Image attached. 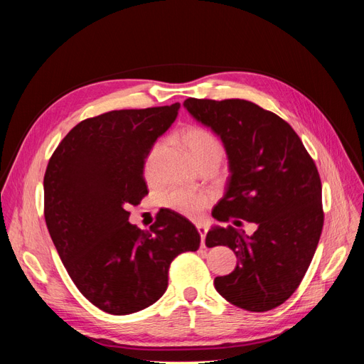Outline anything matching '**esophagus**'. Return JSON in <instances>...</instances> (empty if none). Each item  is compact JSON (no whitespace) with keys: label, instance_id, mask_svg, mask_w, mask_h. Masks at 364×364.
<instances>
[{"label":"esophagus","instance_id":"34e87169","mask_svg":"<svg viewBox=\"0 0 364 364\" xmlns=\"http://www.w3.org/2000/svg\"><path fill=\"white\" fill-rule=\"evenodd\" d=\"M197 230H199L200 238H202L200 246H202V247H206V246H205V237H206V232H208V228H206L205 225H197Z\"/></svg>","mask_w":364,"mask_h":364}]
</instances>
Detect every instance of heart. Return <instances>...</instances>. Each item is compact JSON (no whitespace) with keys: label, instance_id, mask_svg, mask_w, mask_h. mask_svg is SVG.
<instances>
[{"label":"heart","instance_id":"obj_1","mask_svg":"<svg viewBox=\"0 0 364 364\" xmlns=\"http://www.w3.org/2000/svg\"><path fill=\"white\" fill-rule=\"evenodd\" d=\"M179 139L183 147L188 150L193 161L197 164V167L202 165H218L223 158V144L220 139L205 127L200 126H188L185 127L181 134ZM161 151V146L156 144L153 147L144 162V176L146 179H153L155 176V162ZM211 194L205 191H188V190H171L162 197L164 205L173 209L188 218H199L205 208L211 203Z\"/></svg>","mask_w":364,"mask_h":364}]
</instances>
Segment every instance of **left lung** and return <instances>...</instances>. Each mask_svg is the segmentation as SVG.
Segmentation results:
<instances>
[{
  "label": "left lung",
  "instance_id": "1",
  "mask_svg": "<svg viewBox=\"0 0 364 364\" xmlns=\"http://www.w3.org/2000/svg\"><path fill=\"white\" fill-rule=\"evenodd\" d=\"M183 106L220 136L228 155L230 176L213 217L257 225L252 235L234 226L209 229L206 246H228L238 258L232 273L214 279L215 290L243 310L269 311L299 287L322 234L316 164L287 121L255 103L186 98Z\"/></svg>",
  "mask_w": 364,
  "mask_h": 364
}]
</instances>
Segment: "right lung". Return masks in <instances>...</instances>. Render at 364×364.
Wrapping results in <instances>:
<instances>
[{"instance_id": "right-lung-1", "label": "right lung", "mask_w": 364, "mask_h": 364, "mask_svg": "<svg viewBox=\"0 0 364 364\" xmlns=\"http://www.w3.org/2000/svg\"><path fill=\"white\" fill-rule=\"evenodd\" d=\"M179 107L123 109L80 121L43 176V214L63 266L86 299L109 314L155 304L167 290L171 261L200 246L196 226L171 209H161L150 230L129 223L127 208L149 193L146 158Z\"/></svg>"}]
</instances>
